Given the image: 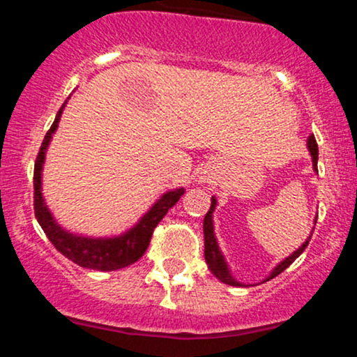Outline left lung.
Listing matches in <instances>:
<instances>
[{"label": "left lung", "mask_w": 357, "mask_h": 357, "mask_svg": "<svg viewBox=\"0 0 357 357\" xmlns=\"http://www.w3.org/2000/svg\"><path fill=\"white\" fill-rule=\"evenodd\" d=\"M307 147H309L310 151V155H312V162H314V167L317 169V159H319V147H317V142H315V137L314 134L312 136H309V139H307ZM215 206H216V199L211 198V208L210 211L206 213V216H204V221H203V231H204V260H206L208 267H210L211 273L215 275L216 278H220L221 282H225V284L228 285H235V287H240L241 284L240 282H236L235 278H233L230 275V270H228L227 264H225L223 260V255H221L218 245H216V238H215V233H213V221H211V213L215 211ZM310 241V236L309 240L305 241L304 245H302L301 248L297 250V252H294L292 255H290L289 258H285L282 264H278L275 270H273L272 273H270V277L267 278V280H270V278L277 277L278 273H282L284 270L289 267L290 264H292L296 258L301 255L302 252L307 248V245H309Z\"/></svg>", "instance_id": "left-lung-1"}]
</instances>
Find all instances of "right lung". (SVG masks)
I'll return each instance as SVG.
<instances>
[{"label":"right lung","mask_w":357,"mask_h":357,"mask_svg":"<svg viewBox=\"0 0 357 357\" xmlns=\"http://www.w3.org/2000/svg\"><path fill=\"white\" fill-rule=\"evenodd\" d=\"M61 110H63V105L56 114L48 132L45 134L42 147H40L35 161L33 208L36 220H38L40 227L43 228L45 235L52 241L53 247L59 250L61 255L75 261L80 267L105 270V272L129 267L144 255L147 247H149L154 228L158 227L159 221L165 218L167 210L178 203L184 190L179 188V190L169 191L165 196H161V199L146 213L144 218L139 221L132 230L127 231L122 236H116V238H85V236H77L65 231L53 220L42 196V166L45 161V151L50 144L52 134L59 127Z\"/></svg>","instance_id":"obj_1"}]
</instances>
